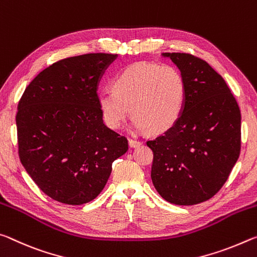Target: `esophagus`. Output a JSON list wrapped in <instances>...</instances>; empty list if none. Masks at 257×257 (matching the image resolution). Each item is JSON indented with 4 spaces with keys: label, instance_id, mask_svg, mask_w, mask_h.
<instances>
[{
    "label": "esophagus",
    "instance_id": "34e87169",
    "mask_svg": "<svg viewBox=\"0 0 257 257\" xmlns=\"http://www.w3.org/2000/svg\"><path fill=\"white\" fill-rule=\"evenodd\" d=\"M128 145H130V147H131V148H138V147H140L142 145V142L138 141V140H133V139H130Z\"/></svg>",
    "mask_w": 257,
    "mask_h": 257
}]
</instances>
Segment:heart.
Here are the masks:
<instances>
[{
  "label": "heart",
  "mask_w": 257,
  "mask_h": 257,
  "mask_svg": "<svg viewBox=\"0 0 257 257\" xmlns=\"http://www.w3.org/2000/svg\"><path fill=\"white\" fill-rule=\"evenodd\" d=\"M112 90L101 91L96 96L104 123L119 128L131 110L132 127L137 131L149 128L153 133L165 132L178 121L187 94L179 69L149 62L133 64L119 71Z\"/></svg>",
  "instance_id": "heart-1"
}]
</instances>
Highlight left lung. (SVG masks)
<instances>
[{
    "instance_id": "1",
    "label": "left lung",
    "mask_w": 257,
    "mask_h": 257,
    "mask_svg": "<svg viewBox=\"0 0 257 257\" xmlns=\"http://www.w3.org/2000/svg\"><path fill=\"white\" fill-rule=\"evenodd\" d=\"M187 85L178 121L147 146L154 151L151 180L175 205L208 200L228 180L240 154L241 115L225 81L207 62L189 53H162Z\"/></svg>"
}]
</instances>
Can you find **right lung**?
<instances>
[{
	"label": "right lung",
	"instance_id": "1",
	"mask_svg": "<svg viewBox=\"0 0 257 257\" xmlns=\"http://www.w3.org/2000/svg\"><path fill=\"white\" fill-rule=\"evenodd\" d=\"M117 54L64 59L26 87L16 117L19 157L45 195L62 204L93 200L111 164L127 151V139L103 123L99 82Z\"/></svg>",
	"mask_w": 257,
	"mask_h": 257
}]
</instances>
